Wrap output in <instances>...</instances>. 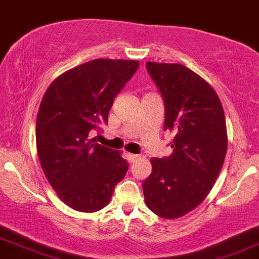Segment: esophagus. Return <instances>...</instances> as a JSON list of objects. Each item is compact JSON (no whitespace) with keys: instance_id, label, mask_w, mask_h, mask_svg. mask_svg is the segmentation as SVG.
Listing matches in <instances>:
<instances>
[{"instance_id":"esophagus-1","label":"esophagus","mask_w":259,"mask_h":259,"mask_svg":"<svg viewBox=\"0 0 259 259\" xmlns=\"http://www.w3.org/2000/svg\"><path fill=\"white\" fill-rule=\"evenodd\" d=\"M129 158H130V160H132V162L134 163V162H138V160L140 159V156H139V154H133V153H130V154H129Z\"/></svg>"}]
</instances>
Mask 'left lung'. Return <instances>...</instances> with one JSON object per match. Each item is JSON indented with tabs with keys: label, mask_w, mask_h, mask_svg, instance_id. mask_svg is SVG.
Listing matches in <instances>:
<instances>
[{
	"label": "left lung",
	"mask_w": 259,
	"mask_h": 259,
	"mask_svg": "<svg viewBox=\"0 0 259 259\" xmlns=\"http://www.w3.org/2000/svg\"><path fill=\"white\" fill-rule=\"evenodd\" d=\"M146 69L164 101V132L174 139L170 156L151 158L142 190L153 213L175 219L206 198L221 173L228 147L224 111L212 86L185 65L147 62Z\"/></svg>",
	"instance_id": "left-lung-1"
}]
</instances>
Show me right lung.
I'll use <instances>...</instances> for the list:
<instances>
[{"instance_id": "1", "label": "right lung", "mask_w": 259, "mask_h": 259, "mask_svg": "<svg viewBox=\"0 0 259 259\" xmlns=\"http://www.w3.org/2000/svg\"><path fill=\"white\" fill-rule=\"evenodd\" d=\"M139 65L94 59L59 75L45 92L36 119L38 159L58 197L73 209H102L125 177L129 164L120 153L89 135L108 123L113 101Z\"/></svg>"}]
</instances>
